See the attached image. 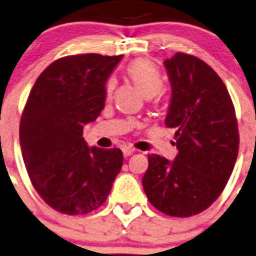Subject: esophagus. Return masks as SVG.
<instances>
[{"instance_id": "1", "label": "esophagus", "mask_w": 256, "mask_h": 256, "mask_svg": "<svg viewBox=\"0 0 256 256\" xmlns=\"http://www.w3.org/2000/svg\"><path fill=\"white\" fill-rule=\"evenodd\" d=\"M134 151H135L134 148L130 147V146H124V147H122V152H124V158H128L130 154H134Z\"/></svg>"}]
</instances>
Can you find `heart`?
<instances>
[{
    "instance_id": "b5f03b06",
    "label": "heart",
    "mask_w": 256,
    "mask_h": 256,
    "mask_svg": "<svg viewBox=\"0 0 256 256\" xmlns=\"http://www.w3.org/2000/svg\"><path fill=\"white\" fill-rule=\"evenodd\" d=\"M128 78L140 88V91L147 98L158 96L164 87V78L160 70L147 60H135L126 68ZM116 88V79L110 78L105 84V94L108 98L113 95Z\"/></svg>"
}]
</instances>
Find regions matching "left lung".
Listing matches in <instances>:
<instances>
[{
  "mask_svg": "<svg viewBox=\"0 0 256 256\" xmlns=\"http://www.w3.org/2000/svg\"><path fill=\"white\" fill-rule=\"evenodd\" d=\"M172 84L165 124L174 128V161L148 156L142 184L160 212L190 218L207 210L228 184L240 148L237 117L224 82L195 56L178 52L164 62Z\"/></svg>",
  "mask_w": 256,
  "mask_h": 256,
  "instance_id": "obj_1",
  "label": "left lung"
}]
</instances>
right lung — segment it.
<instances>
[{
  "label": "right lung",
  "instance_id": "obj_1",
  "mask_svg": "<svg viewBox=\"0 0 256 256\" xmlns=\"http://www.w3.org/2000/svg\"><path fill=\"white\" fill-rule=\"evenodd\" d=\"M124 56H66L36 79L23 109L19 139L32 184L60 214L102 206L124 164L120 148L88 147L84 124L105 106V84Z\"/></svg>",
  "mask_w": 256,
  "mask_h": 256
}]
</instances>
